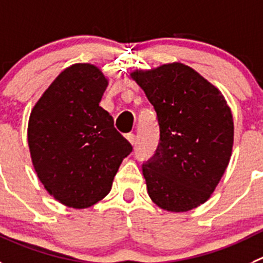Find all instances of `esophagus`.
<instances>
[{
    "label": "esophagus",
    "mask_w": 263,
    "mask_h": 263,
    "mask_svg": "<svg viewBox=\"0 0 263 263\" xmlns=\"http://www.w3.org/2000/svg\"><path fill=\"white\" fill-rule=\"evenodd\" d=\"M126 137L129 143H131V145H135V144H136V136H135L134 134H127Z\"/></svg>",
    "instance_id": "esophagus-1"
}]
</instances>
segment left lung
Instances as JSON below:
<instances>
[{
    "label": "left lung",
    "instance_id": "obj_1",
    "mask_svg": "<svg viewBox=\"0 0 263 263\" xmlns=\"http://www.w3.org/2000/svg\"><path fill=\"white\" fill-rule=\"evenodd\" d=\"M157 112L159 143L143 162L152 200L168 212L205 202L227 168L234 144L231 110L219 90L181 63L132 73Z\"/></svg>",
    "mask_w": 263,
    "mask_h": 263
}]
</instances>
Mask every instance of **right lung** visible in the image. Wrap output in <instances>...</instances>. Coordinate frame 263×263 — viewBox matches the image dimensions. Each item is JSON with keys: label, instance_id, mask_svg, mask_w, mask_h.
Listing matches in <instances>:
<instances>
[{"label": "right lung", "instance_id": "obj_1", "mask_svg": "<svg viewBox=\"0 0 263 263\" xmlns=\"http://www.w3.org/2000/svg\"><path fill=\"white\" fill-rule=\"evenodd\" d=\"M107 80L78 63L57 76L29 117L28 145L45 190L63 205L84 209L110 192L132 145L100 106Z\"/></svg>", "mask_w": 263, "mask_h": 263}]
</instances>
